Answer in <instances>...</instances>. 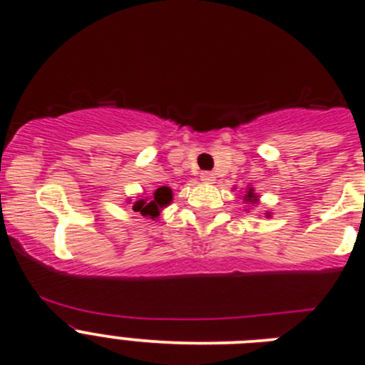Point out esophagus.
Returning a JSON list of instances; mask_svg holds the SVG:
<instances>
[{
	"instance_id": "esophagus-1",
	"label": "esophagus",
	"mask_w": 365,
	"mask_h": 365,
	"mask_svg": "<svg viewBox=\"0 0 365 365\" xmlns=\"http://www.w3.org/2000/svg\"><path fill=\"white\" fill-rule=\"evenodd\" d=\"M201 182H205V183H214L215 182V175L214 173H208V171H205V173H201Z\"/></svg>"
}]
</instances>
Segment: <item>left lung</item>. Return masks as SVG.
<instances>
[{
  "label": "left lung",
  "mask_w": 365,
  "mask_h": 365,
  "mask_svg": "<svg viewBox=\"0 0 365 365\" xmlns=\"http://www.w3.org/2000/svg\"><path fill=\"white\" fill-rule=\"evenodd\" d=\"M242 200L246 201V203H250V205L257 203L258 196H257V194H255L253 187H247V190H246V194H244V196H242Z\"/></svg>",
  "instance_id": "left-lung-1"
}]
</instances>
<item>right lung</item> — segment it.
Instances as JSON below:
<instances>
[{"instance_id":"add662e5","label":"right lung","mask_w":365,"mask_h":365,"mask_svg":"<svg viewBox=\"0 0 365 365\" xmlns=\"http://www.w3.org/2000/svg\"><path fill=\"white\" fill-rule=\"evenodd\" d=\"M171 200H173V190L169 189V187L162 185L155 190L151 197H139L137 201H133L132 208L133 212H139V214H143L144 217L155 219L160 215L162 208L168 207V205L171 203Z\"/></svg>"}]
</instances>
